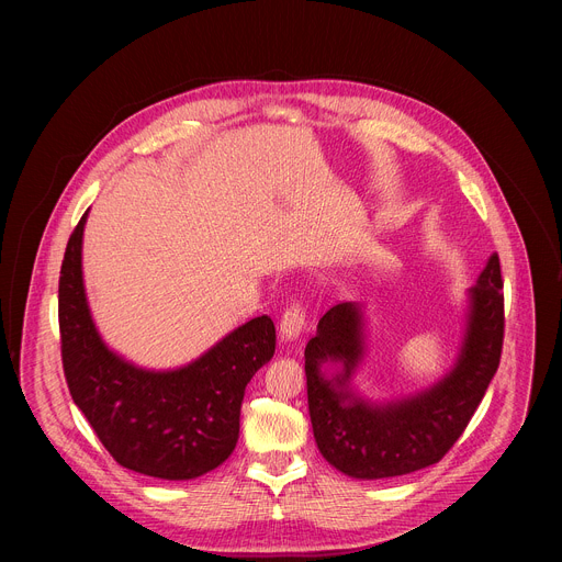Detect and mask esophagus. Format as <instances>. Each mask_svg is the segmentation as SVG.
I'll return each mask as SVG.
<instances>
[{
  "label": "esophagus",
  "instance_id": "esophagus-1",
  "mask_svg": "<svg viewBox=\"0 0 562 562\" xmlns=\"http://www.w3.org/2000/svg\"><path fill=\"white\" fill-rule=\"evenodd\" d=\"M304 327H306V308L300 300H293L280 319V338L284 342L297 340Z\"/></svg>",
  "mask_w": 562,
  "mask_h": 562
}]
</instances>
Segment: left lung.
I'll list each match as a JSON object with an SVG mask.
<instances>
[{
	"label": "left lung",
	"mask_w": 562,
	"mask_h": 562,
	"mask_svg": "<svg viewBox=\"0 0 562 562\" xmlns=\"http://www.w3.org/2000/svg\"><path fill=\"white\" fill-rule=\"evenodd\" d=\"M467 302L464 338L451 371L429 389L391 403H371L351 389L367 349L362 306L340 302L319 317L304 349V371L313 438L329 464L351 477L378 480L442 460L501 364L505 297L498 254L467 291ZM325 363L341 369L325 374Z\"/></svg>",
	"instance_id": "obj_1"
}]
</instances>
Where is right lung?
<instances>
[{"instance_id": "1", "label": "right lung", "mask_w": 562, "mask_h": 562, "mask_svg": "<svg viewBox=\"0 0 562 562\" xmlns=\"http://www.w3.org/2000/svg\"><path fill=\"white\" fill-rule=\"evenodd\" d=\"M87 217L89 211L70 233L59 271L61 362L72 403L122 467L162 480L204 475L235 449L245 389L276 353L273 319H249L180 369L135 367L106 347L93 323L82 276Z\"/></svg>"}]
</instances>
